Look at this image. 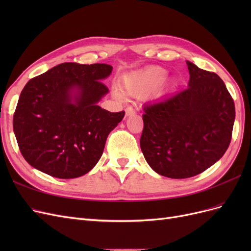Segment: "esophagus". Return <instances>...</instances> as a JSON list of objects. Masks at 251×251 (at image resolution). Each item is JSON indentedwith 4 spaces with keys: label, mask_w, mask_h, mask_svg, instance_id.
Here are the masks:
<instances>
[{
    "label": "esophagus",
    "mask_w": 251,
    "mask_h": 251,
    "mask_svg": "<svg viewBox=\"0 0 251 251\" xmlns=\"http://www.w3.org/2000/svg\"><path fill=\"white\" fill-rule=\"evenodd\" d=\"M132 114H135V110L131 107H127L126 109V116H130V115H132Z\"/></svg>",
    "instance_id": "esophagus-1"
}]
</instances>
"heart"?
Returning a JSON list of instances; mask_svg holds the SVG:
<instances>
[{"instance_id":"b5f03b06","label":"heart","mask_w":251,"mask_h":251,"mask_svg":"<svg viewBox=\"0 0 251 251\" xmlns=\"http://www.w3.org/2000/svg\"><path fill=\"white\" fill-rule=\"evenodd\" d=\"M168 76V71L161 67H150L147 69L126 75L123 79L125 92L131 96L142 97L162 85ZM114 95L121 98V93L114 89Z\"/></svg>"}]
</instances>
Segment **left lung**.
<instances>
[{"label":"left lung","instance_id":"1","mask_svg":"<svg viewBox=\"0 0 251 251\" xmlns=\"http://www.w3.org/2000/svg\"><path fill=\"white\" fill-rule=\"evenodd\" d=\"M186 64L188 88L143 107V156L157 174L173 179L194 177L215 164L229 147L235 117L224 81Z\"/></svg>","mask_w":251,"mask_h":251}]
</instances>
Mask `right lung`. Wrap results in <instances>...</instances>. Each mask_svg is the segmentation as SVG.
<instances>
[{"label":"right lung","mask_w":251,"mask_h":251,"mask_svg":"<svg viewBox=\"0 0 251 251\" xmlns=\"http://www.w3.org/2000/svg\"><path fill=\"white\" fill-rule=\"evenodd\" d=\"M107 64L64 63L30 79L20 95L13 132L25 160L45 174L73 179L92 170L125 112L98 105L109 89Z\"/></svg>","instance_id":"1"}]
</instances>
